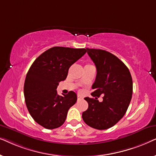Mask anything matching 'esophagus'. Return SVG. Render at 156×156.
<instances>
[{
    "instance_id": "esophagus-1",
    "label": "esophagus",
    "mask_w": 156,
    "mask_h": 156,
    "mask_svg": "<svg viewBox=\"0 0 156 156\" xmlns=\"http://www.w3.org/2000/svg\"><path fill=\"white\" fill-rule=\"evenodd\" d=\"M77 99H78V100H80V99H83L82 96H81L80 94H78V95H77Z\"/></svg>"
}]
</instances>
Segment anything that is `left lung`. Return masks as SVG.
Wrapping results in <instances>:
<instances>
[{
    "mask_svg": "<svg viewBox=\"0 0 156 156\" xmlns=\"http://www.w3.org/2000/svg\"><path fill=\"white\" fill-rule=\"evenodd\" d=\"M97 67V76L92 85L94 91L86 97L89 107L82 113L87 125L98 130L114 126L126 112L133 93V81L129 69L118 57L99 49L87 48ZM103 96V101L97 98Z\"/></svg>",
    "mask_w": 156,
    "mask_h": 156,
    "instance_id": "1",
    "label": "left lung"
}]
</instances>
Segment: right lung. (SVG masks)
Returning a JSON list of instances; mask_svg holds the SVG:
<instances>
[{
	"label": "right lung",
	"mask_w": 156,
	"mask_h": 156,
	"mask_svg": "<svg viewBox=\"0 0 156 156\" xmlns=\"http://www.w3.org/2000/svg\"><path fill=\"white\" fill-rule=\"evenodd\" d=\"M87 50L54 47L34 61L27 72L24 96L27 110L38 124L47 129H57L65 123L68 110L76 103V94H57V87L67 78L71 65Z\"/></svg>",
	"instance_id": "obj_1"
}]
</instances>
